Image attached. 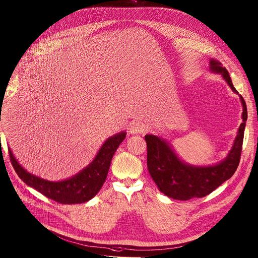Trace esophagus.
<instances>
[{
  "label": "esophagus",
  "mask_w": 258,
  "mask_h": 258,
  "mask_svg": "<svg viewBox=\"0 0 258 258\" xmlns=\"http://www.w3.org/2000/svg\"><path fill=\"white\" fill-rule=\"evenodd\" d=\"M129 132L131 134H142V133H145L146 132V125L143 122H140V120H138V122H134V123H132L130 125Z\"/></svg>",
  "instance_id": "1"
}]
</instances>
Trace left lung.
<instances>
[{
  "label": "left lung",
  "mask_w": 258,
  "mask_h": 258,
  "mask_svg": "<svg viewBox=\"0 0 258 258\" xmlns=\"http://www.w3.org/2000/svg\"><path fill=\"white\" fill-rule=\"evenodd\" d=\"M210 70L222 74L226 82L237 94L228 71L220 61L211 59ZM240 101L244 108L243 123L238 128V133L228 156L219 164L211 166H191L185 164L176 156L172 148L163 140L151 134L145 136L148 148V170L161 192L176 200L203 198L232 177L240 160L248 116L246 102L241 96Z\"/></svg>",
  "instance_id": "8db88e82"
}]
</instances>
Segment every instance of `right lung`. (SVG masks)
<instances>
[{"label": "right lung", "mask_w": 258, "mask_h": 258, "mask_svg": "<svg viewBox=\"0 0 258 258\" xmlns=\"http://www.w3.org/2000/svg\"><path fill=\"white\" fill-rule=\"evenodd\" d=\"M126 138L120 132L108 139L100 149L94 161L87 168L71 179L52 182L28 173L19 164L9 149L13 169L26 184L35 188L49 199L60 204H77L90 200L99 192L107 177L109 166L116 149Z\"/></svg>", "instance_id": "1"}]
</instances>
